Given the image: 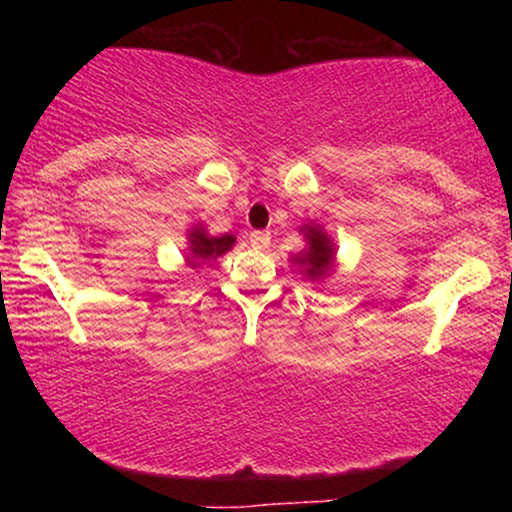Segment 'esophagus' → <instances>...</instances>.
I'll return each instance as SVG.
<instances>
[{"label":"esophagus","mask_w":512,"mask_h":512,"mask_svg":"<svg viewBox=\"0 0 512 512\" xmlns=\"http://www.w3.org/2000/svg\"><path fill=\"white\" fill-rule=\"evenodd\" d=\"M269 243H272V236H269V231H252L250 233V245L255 250H267Z\"/></svg>","instance_id":"1"}]
</instances>
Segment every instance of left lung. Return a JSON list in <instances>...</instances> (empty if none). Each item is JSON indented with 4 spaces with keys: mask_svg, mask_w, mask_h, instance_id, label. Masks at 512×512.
Returning a JSON list of instances; mask_svg holds the SVG:
<instances>
[{
    "mask_svg": "<svg viewBox=\"0 0 512 512\" xmlns=\"http://www.w3.org/2000/svg\"><path fill=\"white\" fill-rule=\"evenodd\" d=\"M301 231L305 240H308V250L298 252V255L293 257V262L301 264L303 272L308 274L310 279H322V276L330 274L332 269L334 243L320 226H313V223H305Z\"/></svg>",
    "mask_w": 512,
    "mask_h": 512,
    "instance_id": "obj_1",
    "label": "left lung"
}]
</instances>
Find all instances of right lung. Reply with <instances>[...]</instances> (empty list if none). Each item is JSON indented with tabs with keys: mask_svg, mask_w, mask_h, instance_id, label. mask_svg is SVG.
<instances>
[{
	"mask_svg": "<svg viewBox=\"0 0 512 512\" xmlns=\"http://www.w3.org/2000/svg\"><path fill=\"white\" fill-rule=\"evenodd\" d=\"M187 240H190V257H187V262L192 267L216 260V257H221L223 252H228L236 245V238L228 236V233H223V236H207V231L202 226L192 228Z\"/></svg>",
	"mask_w": 512,
	"mask_h": 512,
	"instance_id": "add662e5",
	"label": "right lung"
}]
</instances>
